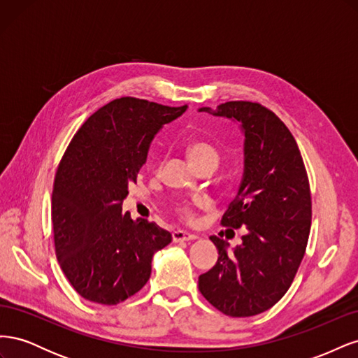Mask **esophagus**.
Masks as SVG:
<instances>
[{"label": "esophagus", "instance_id": "obj_1", "mask_svg": "<svg viewBox=\"0 0 358 358\" xmlns=\"http://www.w3.org/2000/svg\"><path fill=\"white\" fill-rule=\"evenodd\" d=\"M171 239H173V242H187V241H194V239H197V236L196 234H192V233H188V231H182V230H176V231H173L171 233Z\"/></svg>", "mask_w": 358, "mask_h": 358}]
</instances>
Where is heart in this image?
<instances>
[{
  "instance_id": "b5f03b06",
  "label": "heart",
  "mask_w": 358,
  "mask_h": 358,
  "mask_svg": "<svg viewBox=\"0 0 358 358\" xmlns=\"http://www.w3.org/2000/svg\"><path fill=\"white\" fill-rule=\"evenodd\" d=\"M185 152L194 167L206 164V162H210V164L218 166V162H220L218 149H216L213 145H210L209 142H204V140H191V142H188L185 146ZM176 212L183 220L192 218V208L188 204L178 206Z\"/></svg>"
}]
</instances>
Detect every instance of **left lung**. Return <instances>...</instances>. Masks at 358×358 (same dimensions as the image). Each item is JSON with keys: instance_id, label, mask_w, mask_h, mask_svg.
Segmentation results:
<instances>
[{"instance_id": "1", "label": "left lung", "mask_w": 358, "mask_h": 358, "mask_svg": "<svg viewBox=\"0 0 358 358\" xmlns=\"http://www.w3.org/2000/svg\"><path fill=\"white\" fill-rule=\"evenodd\" d=\"M200 112L241 122L245 173L221 220L224 227L242 229V245L227 252L229 243L210 236L220 257L200 275L199 289L224 315H258L284 297L306 252L312 220L306 167L296 138L266 106L227 101Z\"/></svg>"}]
</instances>
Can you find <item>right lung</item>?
<instances>
[{
  "instance_id": "add662e5",
  "label": "right lung",
  "mask_w": 358,
  "mask_h": 358,
  "mask_svg": "<svg viewBox=\"0 0 358 358\" xmlns=\"http://www.w3.org/2000/svg\"><path fill=\"white\" fill-rule=\"evenodd\" d=\"M122 96L86 119L64 152L53 182L55 254L69 282L100 305H117L142 289L157 251L171 234L133 221L121 206L146 162L158 129L187 110Z\"/></svg>"
}]
</instances>
